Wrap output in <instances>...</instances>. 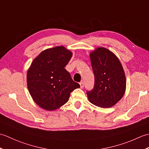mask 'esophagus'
Returning <instances> with one entry per match:
<instances>
[{
	"label": "esophagus",
	"instance_id": "34e87169",
	"mask_svg": "<svg viewBox=\"0 0 149 149\" xmlns=\"http://www.w3.org/2000/svg\"><path fill=\"white\" fill-rule=\"evenodd\" d=\"M80 84V86H81V88H84V83L83 81H81V83H79Z\"/></svg>",
	"mask_w": 149,
	"mask_h": 149
}]
</instances>
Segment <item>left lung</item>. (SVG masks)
<instances>
[{
  "label": "left lung",
  "instance_id": "8db88e82",
  "mask_svg": "<svg viewBox=\"0 0 149 149\" xmlns=\"http://www.w3.org/2000/svg\"><path fill=\"white\" fill-rule=\"evenodd\" d=\"M95 75L93 89L87 91L90 102L98 107L109 108L122 99L126 89L123 66L115 54L98 47L90 54Z\"/></svg>",
  "mask_w": 149,
  "mask_h": 149
}]
</instances>
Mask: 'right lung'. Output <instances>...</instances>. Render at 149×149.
Returning <instances> with one entry per match:
<instances>
[{
  "label": "right lung",
  "instance_id": "add662e5",
  "mask_svg": "<svg viewBox=\"0 0 149 149\" xmlns=\"http://www.w3.org/2000/svg\"><path fill=\"white\" fill-rule=\"evenodd\" d=\"M72 56L70 50L57 46L44 50L31 63L27 73L28 90L42 109L59 108L68 102L72 91L80 87L65 68Z\"/></svg>",
  "mask_w": 149,
  "mask_h": 149
}]
</instances>
